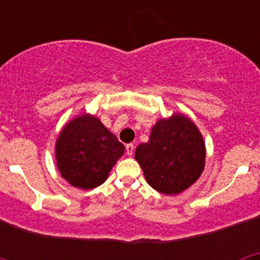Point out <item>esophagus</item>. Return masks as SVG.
<instances>
[{
  "label": "esophagus",
  "mask_w": 260,
  "mask_h": 260,
  "mask_svg": "<svg viewBox=\"0 0 260 260\" xmlns=\"http://www.w3.org/2000/svg\"><path fill=\"white\" fill-rule=\"evenodd\" d=\"M134 148H135V146L133 143L126 144V153H127L128 156H132L133 153H134Z\"/></svg>",
  "instance_id": "esophagus-1"
}]
</instances>
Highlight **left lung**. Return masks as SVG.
Returning a JSON list of instances; mask_svg holds the SVG:
<instances>
[{
  "mask_svg": "<svg viewBox=\"0 0 260 260\" xmlns=\"http://www.w3.org/2000/svg\"><path fill=\"white\" fill-rule=\"evenodd\" d=\"M135 160L151 187L161 194L176 195L201 177L206 146L191 119L176 113L158 119L151 130L150 141L137 147Z\"/></svg>",
  "mask_w": 260,
  "mask_h": 260,
  "instance_id": "obj_1",
  "label": "left lung"
}]
</instances>
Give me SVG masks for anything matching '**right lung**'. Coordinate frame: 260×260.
Masks as SVG:
<instances>
[{
    "mask_svg": "<svg viewBox=\"0 0 260 260\" xmlns=\"http://www.w3.org/2000/svg\"><path fill=\"white\" fill-rule=\"evenodd\" d=\"M123 152L125 146L91 114L71 119L56 142L59 173L70 185L83 190L104 183Z\"/></svg>",
    "mask_w": 260,
    "mask_h": 260,
    "instance_id": "right-lung-1",
    "label": "right lung"
}]
</instances>
